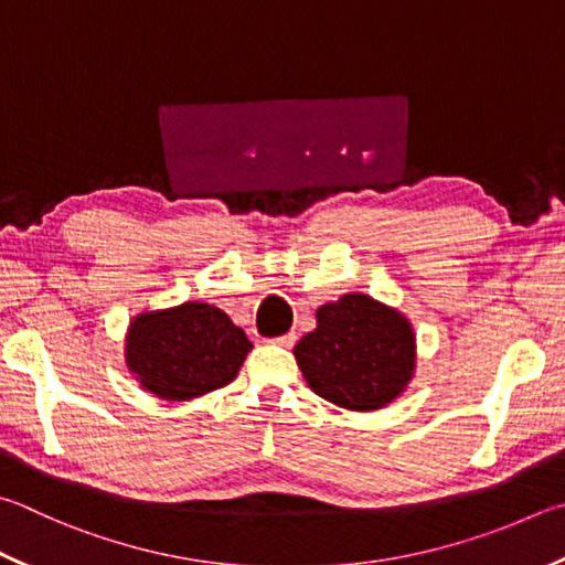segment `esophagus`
Masks as SVG:
<instances>
[{
    "instance_id": "esophagus-1",
    "label": "esophagus",
    "mask_w": 565,
    "mask_h": 565,
    "mask_svg": "<svg viewBox=\"0 0 565 565\" xmlns=\"http://www.w3.org/2000/svg\"><path fill=\"white\" fill-rule=\"evenodd\" d=\"M271 343L281 345V348H291V345L296 343V333H284V335H279V338H274Z\"/></svg>"
}]
</instances>
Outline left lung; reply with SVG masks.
Returning a JSON list of instances; mask_svg holds the SVG:
<instances>
[{
	"label": "left lung",
	"mask_w": 565,
	"mask_h": 565,
	"mask_svg": "<svg viewBox=\"0 0 565 565\" xmlns=\"http://www.w3.org/2000/svg\"><path fill=\"white\" fill-rule=\"evenodd\" d=\"M318 397L353 413H373L405 393L417 343L409 318L367 294H343L316 311V328L294 348Z\"/></svg>",
	"instance_id": "1"
}]
</instances>
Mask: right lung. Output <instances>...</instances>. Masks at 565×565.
<instances>
[{
	"label": "right lung",
	"mask_w": 565,
	"mask_h": 565,
	"mask_svg": "<svg viewBox=\"0 0 565 565\" xmlns=\"http://www.w3.org/2000/svg\"><path fill=\"white\" fill-rule=\"evenodd\" d=\"M252 341L212 303L142 311L126 333V365L142 390L168 403L207 395L237 377Z\"/></svg>",
	"instance_id": "right-lung-1"
}]
</instances>
